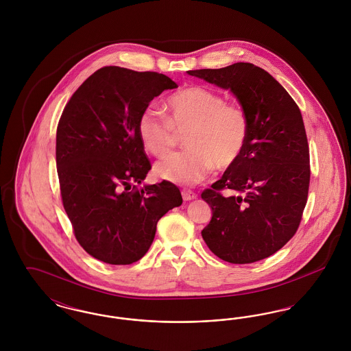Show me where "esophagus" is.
I'll return each mask as SVG.
<instances>
[{
  "label": "esophagus",
  "mask_w": 351,
  "mask_h": 351,
  "mask_svg": "<svg viewBox=\"0 0 351 351\" xmlns=\"http://www.w3.org/2000/svg\"><path fill=\"white\" fill-rule=\"evenodd\" d=\"M182 196H183V199L185 201L193 200V199L197 197V195L193 191H191V189H183L182 191Z\"/></svg>",
  "instance_id": "34e87169"
}]
</instances>
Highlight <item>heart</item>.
<instances>
[{
	"label": "heart",
	"instance_id": "heart-1",
	"mask_svg": "<svg viewBox=\"0 0 351 351\" xmlns=\"http://www.w3.org/2000/svg\"><path fill=\"white\" fill-rule=\"evenodd\" d=\"M166 117L145 109L136 129L145 149L163 158L183 135L188 150L175 152L158 162L155 175L169 183L192 185L204 180L213 168L233 167L246 149L250 119L246 109L213 89L191 85L168 96Z\"/></svg>",
	"mask_w": 351,
	"mask_h": 351
}]
</instances>
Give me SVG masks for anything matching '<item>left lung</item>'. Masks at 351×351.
Returning a JSON list of instances; mask_svg holds the SVG:
<instances>
[{
  "mask_svg": "<svg viewBox=\"0 0 351 351\" xmlns=\"http://www.w3.org/2000/svg\"><path fill=\"white\" fill-rule=\"evenodd\" d=\"M188 73L230 89L250 119L242 156L201 193L212 208L202 238L225 262L262 261L296 234L308 200L309 146L300 109L267 71L251 63Z\"/></svg>",
  "mask_w": 351,
  "mask_h": 351,
  "instance_id": "obj_1",
  "label": "left lung"
}]
</instances>
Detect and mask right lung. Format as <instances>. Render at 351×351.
I'll return each mask as SVG.
<instances>
[{
    "mask_svg": "<svg viewBox=\"0 0 351 351\" xmlns=\"http://www.w3.org/2000/svg\"><path fill=\"white\" fill-rule=\"evenodd\" d=\"M178 88L166 75L102 67L72 95L56 130L60 196L79 245L109 265L150 249L156 223L183 199L175 184L138 188L151 169L136 123L150 101Z\"/></svg>",
    "mask_w": 351,
    "mask_h": 351,
    "instance_id": "right-lung-1",
    "label": "right lung"
}]
</instances>
